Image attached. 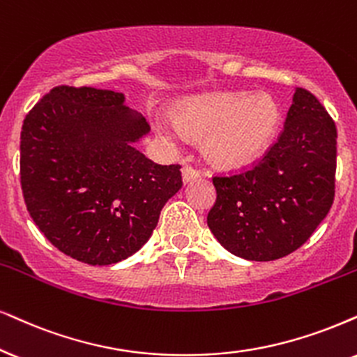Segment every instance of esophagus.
I'll return each mask as SVG.
<instances>
[{"label":"esophagus","mask_w":357,"mask_h":357,"mask_svg":"<svg viewBox=\"0 0 357 357\" xmlns=\"http://www.w3.org/2000/svg\"><path fill=\"white\" fill-rule=\"evenodd\" d=\"M181 173H183V181H184V184H188L189 181H192V179L199 178V171L194 169L192 166H189V165H184V166H183Z\"/></svg>","instance_id":"1"}]
</instances>
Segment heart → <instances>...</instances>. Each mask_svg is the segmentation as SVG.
<instances>
[{
  "mask_svg": "<svg viewBox=\"0 0 357 357\" xmlns=\"http://www.w3.org/2000/svg\"><path fill=\"white\" fill-rule=\"evenodd\" d=\"M280 110L267 93H215L192 98L174 112V123L160 120L158 133L176 145L183 133L207 137L206 153L222 168L249 165L261 155L272 139Z\"/></svg>",
  "mask_w": 357,
  "mask_h": 357,
  "instance_id": "heart-1",
  "label": "heart"
}]
</instances>
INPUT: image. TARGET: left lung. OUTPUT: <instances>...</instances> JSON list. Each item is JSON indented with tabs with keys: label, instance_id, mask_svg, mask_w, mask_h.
I'll list each match as a JSON object with an SVG mask.
<instances>
[{
	"label": "left lung",
	"instance_id": "8db88e82",
	"mask_svg": "<svg viewBox=\"0 0 357 357\" xmlns=\"http://www.w3.org/2000/svg\"><path fill=\"white\" fill-rule=\"evenodd\" d=\"M336 125L317 97L296 89L277 142L250 169L214 176L207 225L245 260L282 259L317 231L335 201Z\"/></svg>",
	"mask_w": 357,
	"mask_h": 357
}]
</instances>
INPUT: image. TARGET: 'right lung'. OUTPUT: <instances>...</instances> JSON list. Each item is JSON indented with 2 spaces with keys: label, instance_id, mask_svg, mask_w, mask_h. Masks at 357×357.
<instances>
[{
  "label": "right lung",
  "instance_id": "right-lung-1",
  "mask_svg": "<svg viewBox=\"0 0 357 357\" xmlns=\"http://www.w3.org/2000/svg\"><path fill=\"white\" fill-rule=\"evenodd\" d=\"M123 93L59 85L26 115L21 189L49 242L89 265L125 260L145 245L161 209L183 186L181 166L135 148L150 132Z\"/></svg>",
  "mask_w": 357,
  "mask_h": 357
}]
</instances>
